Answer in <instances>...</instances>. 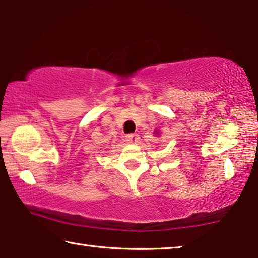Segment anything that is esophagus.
I'll return each instance as SVG.
<instances>
[{
	"mask_svg": "<svg viewBox=\"0 0 258 258\" xmlns=\"http://www.w3.org/2000/svg\"><path fill=\"white\" fill-rule=\"evenodd\" d=\"M126 141L127 143H137L139 141V135L137 133H131L126 135Z\"/></svg>",
	"mask_w": 258,
	"mask_h": 258,
	"instance_id": "obj_1",
	"label": "esophagus"
}]
</instances>
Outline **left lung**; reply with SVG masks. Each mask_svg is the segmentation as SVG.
<instances>
[{"mask_svg": "<svg viewBox=\"0 0 258 258\" xmlns=\"http://www.w3.org/2000/svg\"><path fill=\"white\" fill-rule=\"evenodd\" d=\"M155 134H156V135H158V134H159V132H158V130H156V131H155Z\"/></svg>", "mask_w": 258, "mask_h": 258, "instance_id": "left-lung-1", "label": "left lung"}]
</instances>
